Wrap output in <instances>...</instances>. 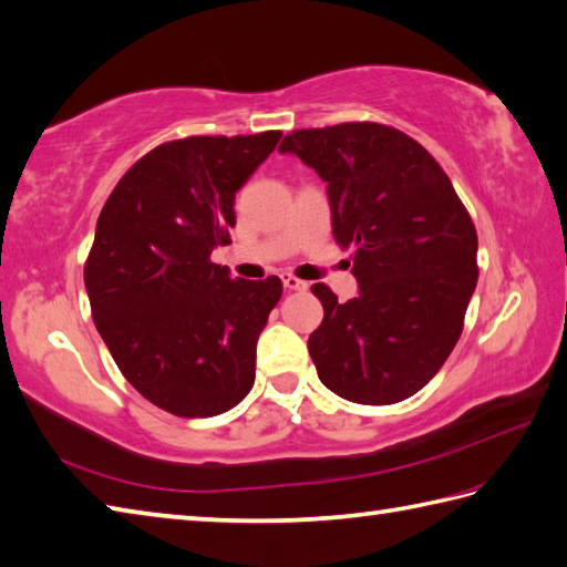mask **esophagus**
Listing matches in <instances>:
<instances>
[{"label":"esophagus","mask_w":567,"mask_h":567,"mask_svg":"<svg viewBox=\"0 0 567 567\" xmlns=\"http://www.w3.org/2000/svg\"><path fill=\"white\" fill-rule=\"evenodd\" d=\"M281 279H284V286L288 288V291H306L308 288V284L303 279H298V276H293V274H284Z\"/></svg>","instance_id":"esophagus-1"}]
</instances>
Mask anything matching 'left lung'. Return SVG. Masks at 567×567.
<instances>
[{
    "mask_svg": "<svg viewBox=\"0 0 567 567\" xmlns=\"http://www.w3.org/2000/svg\"><path fill=\"white\" fill-rule=\"evenodd\" d=\"M327 182L332 233L354 251L359 296L337 303L316 284L324 318L308 339L320 381L359 405H393L444 367L477 284V233L454 184L393 125L354 121L288 133Z\"/></svg>",
    "mask_w": 567,
    "mask_h": 567,
    "instance_id": "8db88e82",
    "label": "left lung"
}]
</instances>
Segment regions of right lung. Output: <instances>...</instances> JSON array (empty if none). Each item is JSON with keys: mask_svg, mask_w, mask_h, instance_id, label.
Listing matches in <instances>:
<instances>
[{"mask_svg": "<svg viewBox=\"0 0 567 567\" xmlns=\"http://www.w3.org/2000/svg\"><path fill=\"white\" fill-rule=\"evenodd\" d=\"M279 137L162 143L99 213L84 261L94 324L125 381L177 417L228 412L255 385L257 339L284 286L279 276L230 279L210 251L230 243L237 188Z\"/></svg>", "mask_w": 567, "mask_h": 567, "instance_id": "obj_1", "label": "right lung"}]
</instances>
